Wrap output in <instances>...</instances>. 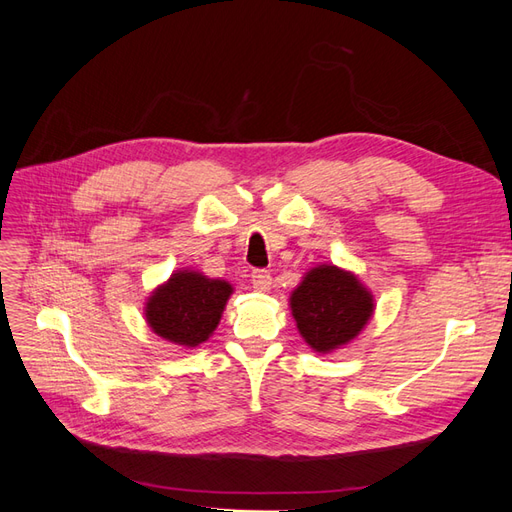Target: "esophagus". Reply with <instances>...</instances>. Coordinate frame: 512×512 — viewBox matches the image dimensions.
I'll use <instances>...</instances> for the list:
<instances>
[{"mask_svg":"<svg viewBox=\"0 0 512 512\" xmlns=\"http://www.w3.org/2000/svg\"><path fill=\"white\" fill-rule=\"evenodd\" d=\"M252 284L258 292H269L271 284H273V277L265 269H256V271H252Z\"/></svg>","mask_w":512,"mask_h":512,"instance_id":"obj_1","label":"esophagus"}]
</instances>
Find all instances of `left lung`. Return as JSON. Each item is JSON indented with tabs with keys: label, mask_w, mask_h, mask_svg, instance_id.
Wrapping results in <instances>:
<instances>
[{
	"label": "left lung",
	"mask_w": 512,
	"mask_h": 512,
	"mask_svg": "<svg viewBox=\"0 0 512 512\" xmlns=\"http://www.w3.org/2000/svg\"><path fill=\"white\" fill-rule=\"evenodd\" d=\"M290 309L307 346L327 354L363 331L374 314V297L354 273L318 265L290 294Z\"/></svg>",
	"instance_id": "obj_1"
}]
</instances>
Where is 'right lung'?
<instances>
[{"mask_svg": "<svg viewBox=\"0 0 512 512\" xmlns=\"http://www.w3.org/2000/svg\"><path fill=\"white\" fill-rule=\"evenodd\" d=\"M230 294L228 282L183 269L151 292L145 318L151 331L166 342L194 348L207 342L218 327Z\"/></svg>", "mask_w": 512, "mask_h": 512, "instance_id": "add662e5", "label": "right lung"}]
</instances>
